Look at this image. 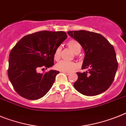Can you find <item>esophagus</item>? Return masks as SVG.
Masks as SVG:
<instances>
[{
	"mask_svg": "<svg viewBox=\"0 0 126 126\" xmlns=\"http://www.w3.org/2000/svg\"><path fill=\"white\" fill-rule=\"evenodd\" d=\"M63 73H64L65 75H70V73H68V72H65V71H63Z\"/></svg>",
	"mask_w": 126,
	"mask_h": 126,
	"instance_id": "obj_1",
	"label": "esophagus"
}]
</instances>
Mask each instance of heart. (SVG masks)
I'll list each match as a JSON object with an SVG mask.
<instances>
[{
  "instance_id": "heart-1",
  "label": "heart",
  "mask_w": 126,
  "mask_h": 126,
  "mask_svg": "<svg viewBox=\"0 0 126 126\" xmlns=\"http://www.w3.org/2000/svg\"><path fill=\"white\" fill-rule=\"evenodd\" d=\"M67 46L69 49L75 55L79 54L81 52L82 48L81 44L75 39H71L67 43ZM61 51H62V47L60 46L58 47L55 50L54 53V58L56 61L59 60L60 58ZM56 68L61 71H65L70 73L78 68V65L77 63L73 62H66L64 61H62L56 64Z\"/></svg>"
}]
</instances>
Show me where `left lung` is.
Masks as SVG:
<instances>
[{"instance_id":"8db88e82","label":"left lung","mask_w":126,"mask_h":126,"mask_svg":"<svg viewBox=\"0 0 126 126\" xmlns=\"http://www.w3.org/2000/svg\"><path fill=\"white\" fill-rule=\"evenodd\" d=\"M69 36L81 44L85 58L81 69L77 73L78 80L73 86L80 94L95 96L107 90L114 81L118 68L112 45L102 35L85 30L68 31Z\"/></svg>"}]
</instances>
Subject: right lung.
Listing matches in <instances>:
<instances>
[{
	"mask_svg": "<svg viewBox=\"0 0 126 126\" xmlns=\"http://www.w3.org/2000/svg\"><path fill=\"white\" fill-rule=\"evenodd\" d=\"M67 38L63 31L39 32L24 36L11 50L8 77L19 95L29 100L42 98L50 90L60 72L38 73L41 67L54 65V53Z\"/></svg>",
	"mask_w": 126,
	"mask_h": 126,
	"instance_id": "right-lung-1",
	"label": "right lung"
}]
</instances>
